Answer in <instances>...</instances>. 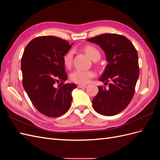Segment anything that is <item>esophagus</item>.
Masks as SVG:
<instances>
[{
	"mask_svg": "<svg viewBox=\"0 0 160 160\" xmlns=\"http://www.w3.org/2000/svg\"><path fill=\"white\" fill-rule=\"evenodd\" d=\"M77 87H78L79 88H85L86 87H87V85H81V84H79V85H77Z\"/></svg>",
	"mask_w": 160,
	"mask_h": 160,
	"instance_id": "34e87169",
	"label": "esophagus"
}]
</instances>
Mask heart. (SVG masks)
Returning a JSON list of instances; mask_svg holds the SVG:
<instances>
[{"label": "heart", "mask_w": 160, "mask_h": 160, "mask_svg": "<svg viewBox=\"0 0 160 160\" xmlns=\"http://www.w3.org/2000/svg\"><path fill=\"white\" fill-rule=\"evenodd\" d=\"M83 51L85 52L91 59L93 61H98L101 57V52L96 47L92 45H88L83 47ZM72 57L73 52L72 51H69L63 56L62 60L63 63L67 68H70L72 64ZM95 75V72L91 70H82L76 69L72 72L70 75V78L72 81L79 84H87L90 81L91 79Z\"/></svg>", "instance_id": "b5f03b06"}]
</instances>
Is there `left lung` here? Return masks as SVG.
<instances>
[{
  "label": "left lung",
  "mask_w": 160,
  "mask_h": 160,
  "mask_svg": "<svg viewBox=\"0 0 160 160\" xmlns=\"http://www.w3.org/2000/svg\"><path fill=\"white\" fill-rule=\"evenodd\" d=\"M88 41L99 45L108 61L99 81L109 88L98 86L93 107L101 115H117L128 107L134 95L139 72L137 51L127 37L118 34H102Z\"/></svg>",
  "instance_id": "1"
}]
</instances>
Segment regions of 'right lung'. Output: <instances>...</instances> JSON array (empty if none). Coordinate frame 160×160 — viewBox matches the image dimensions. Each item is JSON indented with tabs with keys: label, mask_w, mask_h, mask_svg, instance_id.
I'll return each mask as SVG.
<instances>
[{
	"label": "right lung",
	"mask_w": 160,
	"mask_h": 160,
	"mask_svg": "<svg viewBox=\"0 0 160 160\" xmlns=\"http://www.w3.org/2000/svg\"><path fill=\"white\" fill-rule=\"evenodd\" d=\"M72 45L59 37L41 36L31 41L23 52V88L35 108L47 117H59L71 107L77 86L64 83L67 75L62 58Z\"/></svg>",
	"instance_id": "add662e5"
}]
</instances>
